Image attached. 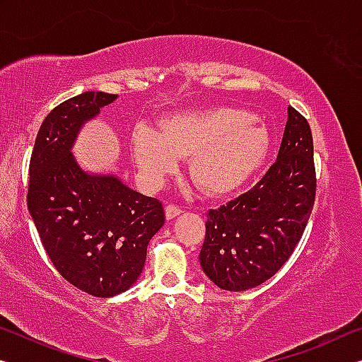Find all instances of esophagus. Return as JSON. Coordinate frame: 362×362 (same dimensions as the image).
<instances>
[{"instance_id":"obj_1","label":"esophagus","mask_w":362,"mask_h":362,"mask_svg":"<svg viewBox=\"0 0 362 362\" xmlns=\"http://www.w3.org/2000/svg\"><path fill=\"white\" fill-rule=\"evenodd\" d=\"M180 213H182V209L179 206H175V204H167L165 206V218L169 221L177 218Z\"/></svg>"}]
</instances>
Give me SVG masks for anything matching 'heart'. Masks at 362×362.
I'll return each mask as SVG.
<instances>
[{
  "label": "heart",
  "instance_id": "1",
  "mask_svg": "<svg viewBox=\"0 0 362 362\" xmlns=\"http://www.w3.org/2000/svg\"><path fill=\"white\" fill-rule=\"evenodd\" d=\"M134 163L158 183L190 158L193 182L208 195H230L247 185L265 165L272 139L252 112L239 107H211L163 120L160 133L139 125L132 134Z\"/></svg>",
  "mask_w": 362,
  "mask_h": 362
}]
</instances>
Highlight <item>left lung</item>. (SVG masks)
I'll list each match as a JSON object with an SVG mask.
<instances>
[{
    "label": "left lung",
    "instance_id": "obj_1",
    "mask_svg": "<svg viewBox=\"0 0 362 362\" xmlns=\"http://www.w3.org/2000/svg\"><path fill=\"white\" fill-rule=\"evenodd\" d=\"M314 143L309 123L288 107L276 163L244 195L209 209L199 265L226 291L260 286L300 240L315 199Z\"/></svg>",
    "mask_w": 362,
    "mask_h": 362
}]
</instances>
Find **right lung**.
I'll use <instances>...</instances> for the list:
<instances>
[{"instance_id": "add662e5", "label": "right lung", "mask_w": 362, "mask_h": 362, "mask_svg": "<svg viewBox=\"0 0 362 362\" xmlns=\"http://www.w3.org/2000/svg\"><path fill=\"white\" fill-rule=\"evenodd\" d=\"M117 94L88 90L55 107L37 133L29 165L27 208L48 258L68 283L112 298L136 283L148 244L163 228L159 199L113 174H93L71 153L86 122Z\"/></svg>"}]
</instances>
